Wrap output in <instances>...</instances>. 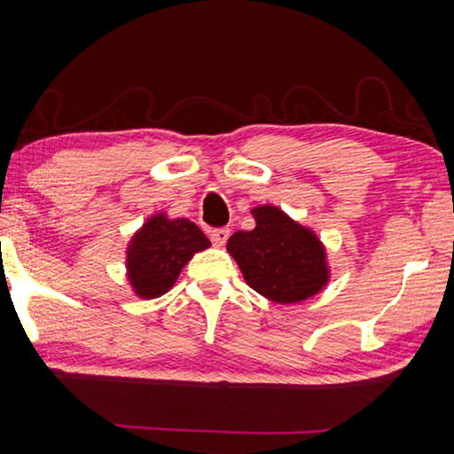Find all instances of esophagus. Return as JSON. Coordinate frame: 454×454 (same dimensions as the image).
I'll list each match as a JSON object with an SVG mask.
<instances>
[{"instance_id": "obj_1", "label": "esophagus", "mask_w": 454, "mask_h": 454, "mask_svg": "<svg viewBox=\"0 0 454 454\" xmlns=\"http://www.w3.org/2000/svg\"><path fill=\"white\" fill-rule=\"evenodd\" d=\"M228 236H230V230H228V228H218V230H212V234H210V238H212V244L216 246V248H222V246L226 244Z\"/></svg>"}]
</instances>
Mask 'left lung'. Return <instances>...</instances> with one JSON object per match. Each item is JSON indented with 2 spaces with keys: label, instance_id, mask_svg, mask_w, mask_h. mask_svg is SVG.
Masks as SVG:
<instances>
[{
  "label": "left lung",
  "instance_id": "obj_1",
  "mask_svg": "<svg viewBox=\"0 0 454 454\" xmlns=\"http://www.w3.org/2000/svg\"><path fill=\"white\" fill-rule=\"evenodd\" d=\"M252 216L256 226L238 230L226 244L246 284L276 304L317 296L330 280L326 248L317 232L272 204L252 208Z\"/></svg>",
  "mask_w": 454,
  "mask_h": 454
}]
</instances>
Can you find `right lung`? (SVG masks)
I'll list each match as a JSON object with an SVG mask.
<instances>
[{"label":"right lung","instance_id":"1","mask_svg":"<svg viewBox=\"0 0 454 454\" xmlns=\"http://www.w3.org/2000/svg\"><path fill=\"white\" fill-rule=\"evenodd\" d=\"M206 248L210 240L194 222L152 214L126 248V276L134 294L144 301L166 294L192 256Z\"/></svg>","mask_w":454,"mask_h":454}]
</instances>
